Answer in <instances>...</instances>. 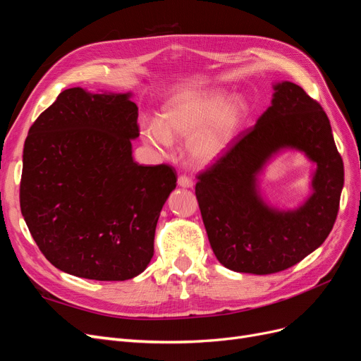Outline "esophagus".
I'll use <instances>...</instances> for the list:
<instances>
[{"label":"esophagus","instance_id":"esophagus-1","mask_svg":"<svg viewBox=\"0 0 361 361\" xmlns=\"http://www.w3.org/2000/svg\"><path fill=\"white\" fill-rule=\"evenodd\" d=\"M178 185H179L180 188H192L194 182L190 178H187V176H179L178 178Z\"/></svg>","mask_w":361,"mask_h":361}]
</instances>
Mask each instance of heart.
<instances>
[{
    "label": "heart",
    "mask_w": 361,
    "mask_h": 361,
    "mask_svg": "<svg viewBox=\"0 0 361 361\" xmlns=\"http://www.w3.org/2000/svg\"><path fill=\"white\" fill-rule=\"evenodd\" d=\"M250 114L243 96L223 89L185 92L164 105L159 122L141 123L145 143L167 154L173 140L187 141L192 167L206 169L220 161L236 140Z\"/></svg>",
    "instance_id": "heart-1"
}]
</instances>
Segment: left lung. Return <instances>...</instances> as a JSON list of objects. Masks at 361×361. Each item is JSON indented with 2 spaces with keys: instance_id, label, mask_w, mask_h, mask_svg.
<instances>
[{
  "instance_id": "obj_1",
  "label": "left lung",
  "mask_w": 361,
  "mask_h": 361,
  "mask_svg": "<svg viewBox=\"0 0 361 361\" xmlns=\"http://www.w3.org/2000/svg\"><path fill=\"white\" fill-rule=\"evenodd\" d=\"M272 99L253 129L195 185L207 239L227 269L265 276L288 269L322 245L334 226L343 161L322 106L290 81L272 84ZM315 166L311 194L281 210L261 194L259 176L283 151Z\"/></svg>"
}]
</instances>
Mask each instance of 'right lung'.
Here are the masks:
<instances>
[{"label":"right lung","instance_id":"add662e5","mask_svg":"<svg viewBox=\"0 0 361 361\" xmlns=\"http://www.w3.org/2000/svg\"><path fill=\"white\" fill-rule=\"evenodd\" d=\"M133 93L59 94L28 130L20 212L51 264L75 277L123 281L154 256L164 203L176 188L169 166H138Z\"/></svg>","mask_w":361,"mask_h":361}]
</instances>
